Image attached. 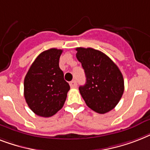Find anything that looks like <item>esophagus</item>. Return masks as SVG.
Listing matches in <instances>:
<instances>
[{
	"mask_svg": "<svg viewBox=\"0 0 150 150\" xmlns=\"http://www.w3.org/2000/svg\"><path fill=\"white\" fill-rule=\"evenodd\" d=\"M69 84H70L71 88H76L77 87V82H76L75 80H72L71 82H70Z\"/></svg>",
	"mask_w": 150,
	"mask_h": 150,
	"instance_id": "obj_1",
	"label": "esophagus"
}]
</instances>
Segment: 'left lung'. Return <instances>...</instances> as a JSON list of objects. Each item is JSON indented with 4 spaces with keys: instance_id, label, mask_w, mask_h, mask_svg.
<instances>
[{
    "instance_id": "8db88e82",
    "label": "left lung",
    "mask_w": 150,
    "mask_h": 150,
    "mask_svg": "<svg viewBox=\"0 0 150 150\" xmlns=\"http://www.w3.org/2000/svg\"><path fill=\"white\" fill-rule=\"evenodd\" d=\"M76 57L85 71L86 82L79 86L82 98L89 108L99 114L114 109L123 95L124 79L109 57L93 48H76Z\"/></svg>"
}]
</instances>
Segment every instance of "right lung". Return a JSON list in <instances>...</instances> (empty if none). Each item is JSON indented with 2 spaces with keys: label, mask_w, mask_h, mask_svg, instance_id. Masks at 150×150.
Listing matches in <instances>:
<instances>
[{
  "label": "right lung",
  "mask_w": 150,
  "mask_h": 150,
  "mask_svg": "<svg viewBox=\"0 0 150 150\" xmlns=\"http://www.w3.org/2000/svg\"><path fill=\"white\" fill-rule=\"evenodd\" d=\"M62 50L42 52L30 66L24 79V96L38 116L49 117L63 107L70 89L59 67Z\"/></svg>",
  "instance_id": "add662e5"
}]
</instances>
